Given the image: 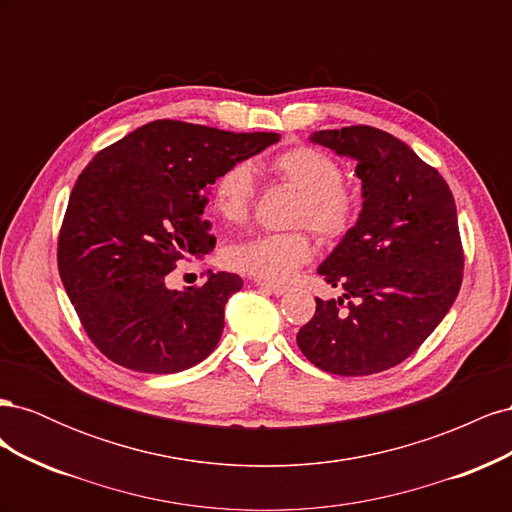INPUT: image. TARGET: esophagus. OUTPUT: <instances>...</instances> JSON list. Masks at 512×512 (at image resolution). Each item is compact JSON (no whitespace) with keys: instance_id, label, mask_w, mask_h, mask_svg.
<instances>
[{"instance_id":"34e87169","label":"esophagus","mask_w":512,"mask_h":512,"mask_svg":"<svg viewBox=\"0 0 512 512\" xmlns=\"http://www.w3.org/2000/svg\"><path fill=\"white\" fill-rule=\"evenodd\" d=\"M262 290H267V292H271V294H275V297H282V294H286L288 292V286H280V284H271V282H262V280H258L256 282Z\"/></svg>"}]
</instances>
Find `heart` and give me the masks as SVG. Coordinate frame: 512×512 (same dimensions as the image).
Segmentation results:
<instances>
[{
    "label": "heart",
    "mask_w": 512,
    "mask_h": 512,
    "mask_svg": "<svg viewBox=\"0 0 512 512\" xmlns=\"http://www.w3.org/2000/svg\"><path fill=\"white\" fill-rule=\"evenodd\" d=\"M277 181L299 192L292 224L312 228L324 241L344 239L356 224L361 200L342 183L344 170L327 151L309 145L288 147L269 160ZM256 198V179L250 164L224 168L211 188V205L226 222H243ZM314 258V243L307 232L260 235L230 247L232 269L250 273L262 282H288Z\"/></svg>",
    "instance_id": "heart-1"
}]
</instances>
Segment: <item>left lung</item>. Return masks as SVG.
I'll list each match as a JSON object with an SVG mask.
<instances>
[{"label":"left lung","mask_w":512,"mask_h":512,"mask_svg":"<svg viewBox=\"0 0 512 512\" xmlns=\"http://www.w3.org/2000/svg\"><path fill=\"white\" fill-rule=\"evenodd\" d=\"M309 141L356 160L363 209L318 267L344 297L316 299L297 344L329 374H378L408 359L457 299L463 247L455 198L438 170L389 132L350 126Z\"/></svg>","instance_id":"left-lung-1"}]
</instances>
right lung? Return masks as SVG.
I'll list each match as a JSON object with an SVG mask.
<instances>
[{
	"label": "right lung",
	"instance_id": "add662e5",
	"mask_svg": "<svg viewBox=\"0 0 512 512\" xmlns=\"http://www.w3.org/2000/svg\"><path fill=\"white\" fill-rule=\"evenodd\" d=\"M280 141L158 119L102 149L76 179L57 241V267L85 333L113 363L175 374L205 361L224 331V307L243 288L235 273L170 290L185 256L215 247L203 218L230 164Z\"/></svg>",
	"mask_w": 512,
	"mask_h": 512
}]
</instances>
